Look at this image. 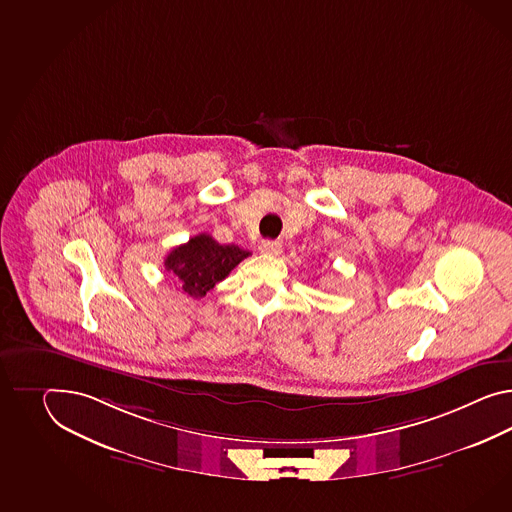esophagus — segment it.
Instances as JSON below:
<instances>
[{
  "instance_id": "1",
  "label": "esophagus",
  "mask_w": 512,
  "mask_h": 512,
  "mask_svg": "<svg viewBox=\"0 0 512 512\" xmlns=\"http://www.w3.org/2000/svg\"><path fill=\"white\" fill-rule=\"evenodd\" d=\"M262 253H266V255H281V251H283V246H281V242H277V240H264L261 244Z\"/></svg>"
}]
</instances>
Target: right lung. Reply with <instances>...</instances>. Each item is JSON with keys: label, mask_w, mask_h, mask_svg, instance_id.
I'll list each match as a JSON object with an SVG mask.
<instances>
[{"label": "right lung", "mask_w": 512, "mask_h": 512, "mask_svg": "<svg viewBox=\"0 0 512 512\" xmlns=\"http://www.w3.org/2000/svg\"><path fill=\"white\" fill-rule=\"evenodd\" d=\"M250 251L235 244H218L211 235L201 233L168 253L164 266L174 274L179 288L190 298H203L216 283L224 281Z\"/></svg>", "instance_id": "add662e5"}]
</instances>
